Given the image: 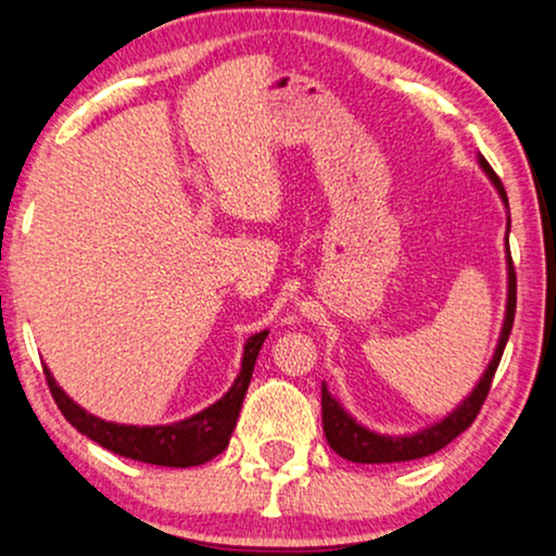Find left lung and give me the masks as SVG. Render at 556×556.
<instances>
[{"instance_id": "obj_1", "label": "left lung", "mask_w": 556, "mask_h": 556, "mask_svg": "<svg viewBox=\"0 0 556 556\" xmlns=\"http://www.w3.org/2000/svg\"><path fill=\"white\" fill-rule=\"evenodd\" d=\"M479 163L486 172L489 179L494 181V187L500 189L502 200H505L507 205V192L505 187H502L500 176L494 174V168L489 166L486 159H479ZM507 228H510V224H507ZM507 280H510V283H507V315H505V325H502V336H500L497 351H494L492 364L486 367L484 377H481L479 384H476L473 393L468 395L445 421L434 424V427L408 437L375 434L369 432V429H364L362 424L351 419V416L341 408V403L328 393V388H325L323 382V429H325V437H328V445L336 450L341 458L354 460V463H403V460L427 458V455L437 453V450L450 445L455 437L466 432V429L476 421V416H479L481 406H484L489 388H492V380H494V371L500 367L502 351H505L507 338H510V330H513L515 293H518V283H515V265H513L510 244H507Z\"/></svg>"}]
</instances>
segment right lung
<instances>
[{"instance_id": "add662e5", "label": "right lung", "mask_w": 556, "mask_h": 556, "mask_svg": "<svg viewBox=\"0 0 556 556\" xmlns=\"http://www.w3.org/2000/svg\"><path fill=\"white\" fill-rule=\"evenodd\" d=\"M267 330L252 336L244 345V358H241V371L231 390L213 403L211 408L200 410L192 419L166 424V427H127V424H111L96 419L93 414L77 406L72 397L64 395L51 377L49 369H43L46 384H49L51 397L62 410L77 432L90 437L101 447L111 453L122 455V458L150 463V466H168V468H189L202 466V463L213 460L228 447L233 427H237L241 401H244L247 388H250L254 362H257L260 349H263Z\"/></svg>"}]
</instances>
